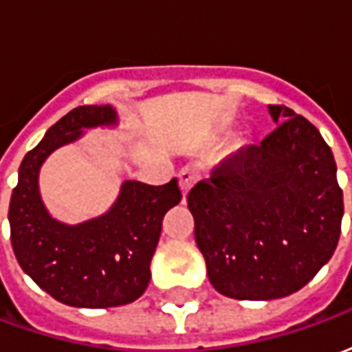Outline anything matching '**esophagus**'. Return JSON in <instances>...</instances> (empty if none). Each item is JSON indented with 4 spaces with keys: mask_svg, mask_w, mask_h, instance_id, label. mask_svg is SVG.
Segmentation results:
<instances>
[{
    "mask_svg": "<svg viewBox=\"0 0 352 352\" xmlns=\"http://www.w3.org/2000/svg\"><path fill=\"white\" fill-rule=\"evenodd\" d=\"M199 179V171L194 168H183L179 171V184H181V190L183 194H188L194 184L198 183Z\"/></svg>",
    "mask_w": 352,
    "mask_h": 352,
    "instance_id": "34e87169",
    "label": "esophagus"
}]
</instances>
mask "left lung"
Returning a JSON list of instances; mask_svg holds the SVG:
<instances>
[{
    "label": "left lung",
    "mask_w": 352,
    "mask_h": 352,
    "mask_svg": "<svg viewBox=\"0 0 352 352\" xmlns=\"http://www.w3.org/2000/svg\"><path fill=\"white\" fill-rule=\"evenodd\" d=\"M277 128L188 192L194 237L217 292L234 300L294 294L332 258L343 194L313 124L270 105Z\"/></svg>",
    "instance_id": "8db88e82"
}]
</instances>
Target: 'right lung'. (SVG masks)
<instances>
[{
	"label": "right lung",
	"instance_id": "obj_1",
	"mask_svg": "<svg viewBox=\"0 0 352 352\" xmlns=\"http://www.w3.org/2000/svg\"><path fill=\"white\" fill-rule=\"evenodd\" d=\"M116 122L111 105H82L50 128L24 156L9 206L11 243L20 267L54 300L103 309L126 305L145 292L162 219L183 194L177 179L162 186L126 181L111 211L77 226L54 221L37 186L39 168L52 151L72 143L82 128Z\"/></svg>",
	"mask_w": 352,
	"mask_h": 352
}]
</instances>
